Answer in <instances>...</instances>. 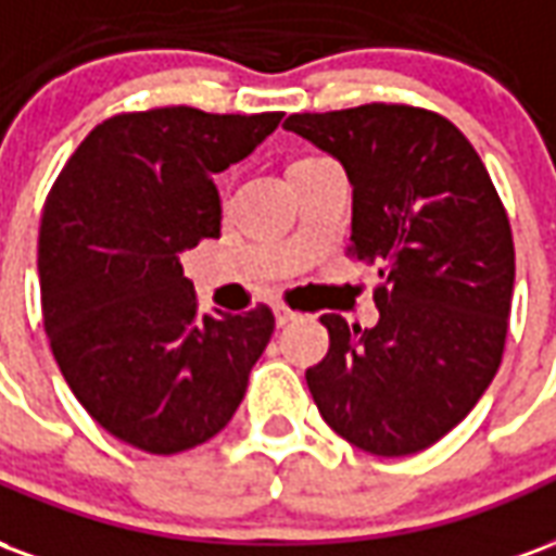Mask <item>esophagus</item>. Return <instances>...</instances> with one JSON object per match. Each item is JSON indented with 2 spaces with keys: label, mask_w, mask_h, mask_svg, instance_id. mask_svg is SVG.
Instances as JSON below:
<instances>
[{
  "label": "esophagus",
  "mask_w": 556,
  "mask_h": 556,
  "mask_svg": "<svg viewBox=\"0 0 556 556\" xmlns=\"http://www.w3.org/2000/svg\"><path fill=\"white\" fill-rule=\"evenodd\" d=\"M274 315H277V325H289V321H294L298 318V313L291 309V306H286V303H274Z\"/></svg>",
  "instance_id": "1"
}]
</instances>
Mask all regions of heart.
Returning <instances> with one entry per match:
<instances>
[{"instance_id":"obj_1","label":"heart","mask_w":556,"mask_h":556,"mask_svg":"<svg viewBox=\"0 0 556 556\" xmlns=\"http://www.w3.org/2000/svg\"><path fill=\"white\" fill-rule=\"evenodd\" d=\"M303 160H315V157H303ZM294 163H301V160H294Z\"/></svg>"}]
</instances>
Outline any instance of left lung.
Returning <instances> with one entry per match:
<instances>
[{"label": "left lung", "instance_id": "obj_1", "mask_svg": "<svg viewBox=\"0 0 556 556\" xmlns=\"http://www.w3.org/2000/svg\"><path fill=\"white\" fill-rule=\"evenodd\" d=\"M286 130L345 166L349 253L381 279L375 327L321 315L330 349L306 369L309 393L327 426L366 453H419L501 369L515 282L506 207L465 134L429 110L298 113Z\"/></svg>", "mask_w": 556, "mask_h": 556}]
</instances>
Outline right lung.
<instances>
[{
    "instance_id": "1",
    "label": "right lung",
    "mask_w": 556,
    "mask_h": 556,
    "mask_svg": "<svg viewBox=\"0 0 556 556\" xmlns=\"http://www.w3.org/2000/svg\"><path fill=\"white\" fill-rule=\"evenodd\" d=\"M279 118L193 106L113 115L47 195L38 274L50 349L91 419L137 450L184 453L226 429L270 342L265 303L199 315L181 253L217 238L214 175Z\"/></svg>"
}]
</instances>
